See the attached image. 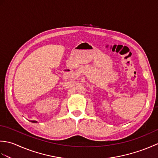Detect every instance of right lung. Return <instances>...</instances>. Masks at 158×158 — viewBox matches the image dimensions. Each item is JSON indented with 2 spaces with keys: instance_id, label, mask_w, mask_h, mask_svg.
<instances>
[{
  "instance_id": "obj_1",
  "label": "right lung",
  "mask_w": 158,
  "mask_h": 158,
  "mask_svg": "<svg viewBox=\"0 0 158 158\" xmlns=\"http://www.w3.org/2000/svg\"><path fill=\"white\" fill-rule=\"evenodd\" d=\"M31 122H32V123H37V122H36V121H31Z\"/></svg>"
}]
</instances>
